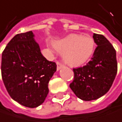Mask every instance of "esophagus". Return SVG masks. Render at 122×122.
<instances>
[{
	"label": "esophagus",
	"instance_id": "34e87169",
	"mask_svg": "<svg viewBox=\"0 0 122 122\" xmlns=\"http://www.w3.org/2000/svg\"><path fill=\"white\" fill-rule=\"evenodd\" d=\"M64 66V65L62 64H61L59 62H57V70L58 71V70H60L61 69L62 67Z\"/></svg>",
	"mask_w": 122,
	"mask_h": 122
}]
</instances>
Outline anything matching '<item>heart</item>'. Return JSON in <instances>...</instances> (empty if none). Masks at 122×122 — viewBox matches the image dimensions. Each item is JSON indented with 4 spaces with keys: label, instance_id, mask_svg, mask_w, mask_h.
<instances>
[{
    "label": "heart",
    "instance_id": "obj_1",
    "mask_svg": "<svg viewBox=\"0 0 122 122\" xmlns=\"http://www.w3.org/2000/svg\"><path fill=\"white\" fill-rule=\"evenodd\" d=\"M53 46L58 52L64 53V59L67 64L77 66L91 58L95 48V42L91 36L72 34L55 41Z\"/></svg>",
    "mask_w": 122,
    "mask_h": 122
}]
</instances>
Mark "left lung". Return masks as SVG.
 Here are the masks:
<instances>
[{"mask_svg":"<svg viewBox=\"0 0 122 122\" xmlns=\"http://www.w3.org/2000/svg\"><path fill=\"white\" fill-rule=\"evenodd\" d=\"M97 45L86 66L73 69L74 81L69 85L75 94L84 101L97 100L111 88L117 73L116 53L104 36L94 34Z\"/></svg>","mask_w":122,"mask_h":122,"instance_id":"1","label":"left lung"}]
</instances>
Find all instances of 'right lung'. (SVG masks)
<instances>
[{"mask_svg": "<svg viewBox=\"0 0 122 122\" xmlns=\"http://www.w3.org/2000/svg\"><path fill=\"white\" fill-rule=\"evenodd\" d=\"M56 71V63L42 56L32 31L15 36L2 53L3 83L12 99L25 107L34 108L44 102Z\"/></svg>", "mask_w": 122, "mask_h": 122, "instance_id": "add662e5", "label": "right lung"}]
</instances>
